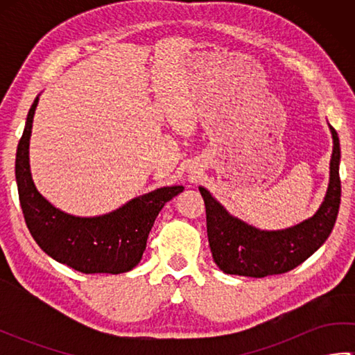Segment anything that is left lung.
<instances>
[{
    "mask_svg": "<svg viewBox=\"0 0 355 355\" xmlns=\"http://www.w3.org/2000/svg\"><path fill=\"white\" fill-rule=\"evenodd\" d=\"M333 154L328 189L318 212L282 230H261L230 215L206 187L198 189L206 202L207 238L214 261L227 275L266 277L282 275L302 263L328 239L340 206V141L331 125Z\"/></svg>",
    "mask_w": 355,
    "mask_h": 355,
    "instance_id": "left-lung-1",
    "label": "left lung"
}]
</instances>
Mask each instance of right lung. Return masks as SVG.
I'll use <instances>...</instances> for the list:
<instances>
[{"instance_id": "right-lung-1", "label": "right lung", "mask_w": 355, "mask_h": 355, "mask_svg": "<svg viewBox=\"0 0 355 355\" xmlns=\"http://www.w3.org/2000/svg\"><path fill=\"white\" fill-rule=\"evenodd\" d=\"M37 102L40 96L27 114L15 160L21 209L33 239L50 258L80 273L120 275L132 270L145 252L157 215L184 187H158L97 216H76L55 207L36 189L30 172L28 146Z\"/></svg>"}]
</instances>
